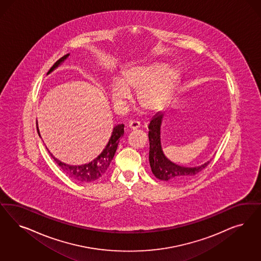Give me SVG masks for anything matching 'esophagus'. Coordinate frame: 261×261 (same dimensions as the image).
I'll return each instance as SVG.
<instances>
[{
  "label": "esophagus",
  "instance_id": "34e87169",
  "mask_svg": "<svg viewBox=\"0 0 261 261\" xmlns=\"http://www.w3.org/2000/svg\"><path fill=\"white\" fill-rule=\"evenodd\" d=\"M127 126L130 130H135V129H137V128L140 127V123L137 122V121H130V122H128V124H127V126Z\"/></svg>",
  "mask_w": 261,
  "mask_h": 261
}]
</instances>
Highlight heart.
I'll return each instance as SVG.
<instances>
[{
    "label": "heart",
    "mask_w": 261,
    "mask_h": 261,
    "mask_svg": "<svg viewBox=\"0 0 261 261\" xmlns=\"http://www.w3.org/2000/svg\"><path fill=\"white\" fill-rule=\"evenodd\" d=\"M179 71L163 62L133 65L123 71V76L114 79L110 86V100L122 108L132 98L130 90L137 91L140 106L154 112L168 101L179 79Z\"/></svg>",
    "instance_id": "obj_1"
}]
</instances>
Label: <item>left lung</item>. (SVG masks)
<instances>
[{
	"instance_id": "left-lung-1",
	"label": "left lung",
	"mask_w": 261,
	"mask_h": 261,
	"mask_svg": "<svg viewBox=\"0 0 261 261\" xmlns=\"http://www.w3.org/2000/svg\"><path fill=\"white\" fill-rule=\"evenodd\" d=\"M163 112H158L151 118L149 125V140L150 152L149 161L152 174L161 180L178 184L186 181L195 177L202 169L205 168L211 160L206 161L200 166L185 167L177 165L169 160L161 147V124L163 119Z\"/></svg>"
}]
</instances>
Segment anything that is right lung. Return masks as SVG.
Here are the masks:
<instances>
[{
  "label": "right lung",
  "instance_id": "right-lung-1",
  "mask_svg": "<svg viewBox=\"0 0 261 261\" xmlns=\"http://www.w3.org/2000/svg\"><path fill=\"white\" fill-rule=\"evenodd\" d=\"M69 56H70V54H67V55L63 56L61 59H59L53 65V67L49 70L47 75H49L55 69H57L59 65H61V63L64 62V60L67 59ZM36 128H37L38 135L41 137L37 122H36ZM123 135H124V125L120 124V125L114 126L110 140L101 153L95 160H93L92 161H90L88 163L82 164V165L66 164L58 159H56L50 153V151L49 150L48 151L50 152L51 158L57 162V164L64 173L67 174L69 177H71L72 179L76 180V181H80V182H90V181H94V180L98 179L99 177H101V176H103V174L108 171V168L110 167V162H111V160H113V156L117 150L120 138Z\"/></svg>",
  "mask_w": 261,
  "mask_h": 261
}]
</instances>
